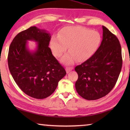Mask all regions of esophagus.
Instances as JSON below:
<instances>
[{
	"label": "esophagus",
	"mask_w": 130,
	"mask_h": 130,
	"mask_svg": "<svg viewBox=\"0 0 130 130\" xmlns=\"http://www.w3.org/2000/svg\"><path fill=\"white\" fill-rule=\"evenodd\" d=\"M73 67H67L66 68V71H67V73H69L70 71H71L72 70H73Z\"/></svg>",
	"instance_id": "esophagus-1"
}]
</instances>
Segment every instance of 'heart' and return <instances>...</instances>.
Here are the masks:
<instances>
[{
    "label": "heart",
    "instance_id": "1",
    "mask_svg": "<svg viewBox=\"0 0 130 130\" xmlns=\"http://www.w3.org/2000/svg\"><path fill=\"white\" fill-rule=\"evenodd\" d=\"M102 37L96 31L89 28L73 26L63 28L58 36L51 38L50 46L53 54L59 57L67 49L69 52L61 59L64 64L69 65L77 60L86 61L93 56L99 47Z\"/></svg>",
    "mask_w": 130,
    "mask_h": 130
}]
</instances>
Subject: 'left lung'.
<instances>
[{"instance_id": "left-lung-1", "label": "left lung", "mask_w": 130, "mask_h": 130, "mask_svg": "<svg viewBox=\"0 0 130 130\" xmlns=\"http://www.w3.org/2000/svg\"><path fill=\"white\" fill-rule=\"evenodd\" d=\"M103 40L91 57L75 68L78 79L75 84L83 98L94 100L109 93L116 84L122 67L119 41L103 26Z\"/></svg>"}]
</instances>
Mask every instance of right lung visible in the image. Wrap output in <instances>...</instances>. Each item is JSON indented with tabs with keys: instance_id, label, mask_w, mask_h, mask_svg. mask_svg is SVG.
<instances>
[{
	"instance_id": "right-lung-1",
	"label": "right lung",
	"mask_w": 130,
	"mask_h": 130,
	"mask_svg": "<svg viewBox=\"0 0 130 130\" xmlns=\"http://www.w3.org/2000/svg\"><path fill=\"white\" fill-rule=\"evenodd\" d=\"M51 36L47 31L32 26L18 34L9 47L8 65L15 83L24 93L38 99L51 95L67 72L49 47ZM36 41L33 52L27 41Z\"/></svg>"
}]
</instances>
